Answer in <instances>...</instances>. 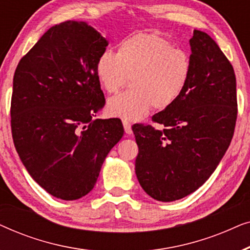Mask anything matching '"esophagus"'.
Listing matches in <instances>:
<instances>
[{
	"instance_id": "1",
	"label": "esophagus",
	"mask_w": 250,
	"mask_h": 250,
	"mask_svg": "<svg viewBox=\"0 0 250 250\" xmlns=\"http://www.w3.org/2000/svg\"><path fill=\"white\" fill-rule=\"evenodd\" d=\"M123 125H124V129H125L126 134L131 135L132 134V126H131V124H129V122L123 121Z\"/></svg>"
}]
</instances>
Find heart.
Returning a JSON list of instances; mask_svg holds the SVG:
<instances>
[{
    "mask_svg": "<svg viewBox=\"0 0 250 250\" xmlns=\"http://www.w3.org/2000/svg\"><path fill=\"white\" fill-rule=\"evenodd\" d=\"M97 77L108 93H116L132 77L133 90L112 97L108 110L125 121L143 117L152 107L163 110L181 98L189 85L192 62L187 51L157 34L140 33L123 40L117 54L104 51Z\"/></svg>",
    "mask_w": 250,
    "mask_h": 250,
    "instance_id": "b5f03b06",
    "label": "heart"
}]
</instances>
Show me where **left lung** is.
Returning <instances> with one entry per match:
<instances>
[{"label":"left lung","instance_id":"8db88e82","mask_svg":"<svg viewBox=\"0 0 250 250\" xmlns=\"http://www.w3.org/2000/svg\"><path fill=\"white\" fill-rule=\"evenodd\" d=\"M192 73L175 104L152 116L156 129L135 124V174L158 201H175L203 186L230 146L237 121V82L230 61L201 30L190 40Z\"/></svg>","mask_w":250,"mask_h":250}]
</instances>
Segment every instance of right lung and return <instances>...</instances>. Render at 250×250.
Returning <instances> with one entry per match:
<instances>
[{"instance_id":"obj_1","label":"right lung","mask_w":250,"mask_h":250,"mask_svg":"<svg viewBox=\"0 0 250 250\" xmlns=\"http://www.w3.org/2000/svg\"><path fill=\"white\" fill-rule=\"evenodd\" d=\"M107 46L87 22L68 20L51 27L15 71L16 150L34 181L59 199L90 192L124 134L118 118L93 119L105 104L95 67Z\"/></svg>"}]
</instances>
